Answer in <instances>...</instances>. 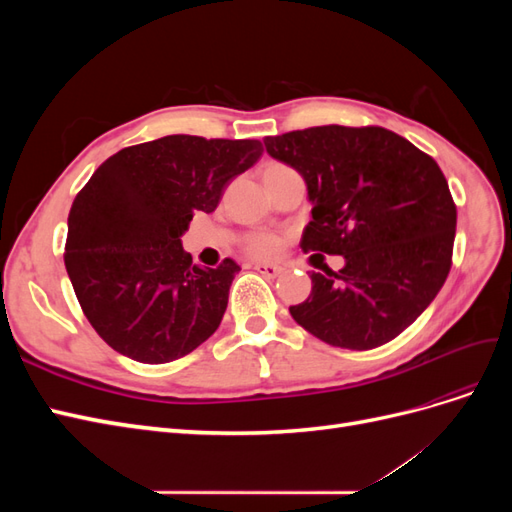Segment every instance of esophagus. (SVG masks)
<instances>
[{"label":"esophagus","instance_id":"34e87169","mask_svg":"<svg viewBox=\"0 0 512 512\" xmlns=\"http://www.w3.org/2000/svg\"><path fill=\"white\" fill-rule=\"evenodd\" d=\"M254 269H256L260 275H265V277H277V275H280V273L284 271L282 267H277V265H269V262H256Z\"/></svg>","mask_w":512,"mask_h":512}]
</instances>
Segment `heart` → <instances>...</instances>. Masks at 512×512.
Returning a JSON list of instances; mask_svg holds the SVG:
<instances>
[{
  "instance_id": "b5f03b06",
  "label": "heart",
  "mask_w": 512,
  "mask_h": 512,
  "mask_svg": "<svg viewBox=\"0 0 512 512\" xmlns=\"http://www.w3.org/2000/svg\"><path fill=\"white\" fill-rule=\"evenodd\" d=\"M273 166H282V164H273ZM273 166H269V168H273ZM245 247H247V252L256 258H271L282 250V241L275 235H252L250 239H247Z\"/></svg>"
}]
</instances>
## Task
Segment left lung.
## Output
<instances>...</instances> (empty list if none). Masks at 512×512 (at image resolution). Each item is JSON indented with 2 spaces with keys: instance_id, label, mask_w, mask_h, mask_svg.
<instances>
[{
  "instance_id": "1",
  "label": "left lung",
  "mask_w": 512,
  "mask_h": 512,
  "mask_svg": "<svg viewBox=\"0 0 512 512\" xmlns=\"http://www.w3.org/2000/svg\"><path fill=\"white\" fill-rule=\"evenodd\" d=\"M271 158L305 179L303 252L344 256L312 271L290 314L324 344L371 350L421 316L453 265L457 207L440 166L386 128L318 126L267 136ZM316 256V254H314Z\"/></svg>"
}]
</instances>
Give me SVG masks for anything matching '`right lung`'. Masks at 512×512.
<instances>
[{
    "label": "right lung",
    "mask_w": 512,
    "mask_h": 512,
    "mask_svg": "<svg viewBox=\"0 0 512 512\" xmlns=\"http://www.w3.org/2000/svg\"><path fill=\"white\" fill-rule=\"evenodd\" d=\"M260 156V141L173 134L117 151L76 194L66 271L83 314L113 350L170 363L220 327L241 267L232 258L218 269L192 265L181 235Z\"/></svg>",
    "instance_id": "right-lung-1"
}]
</instances>
